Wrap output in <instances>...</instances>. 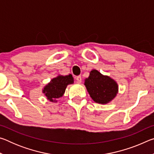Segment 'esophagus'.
<instances>
[{"label":"esophagus","instance_id":"34e87169","mask_svg":"<svg viewBox=\"0 0 154 154\" xmlns=\"http://www.w3.org/2000/svg\"><path fill=\"white\" fill-rule=\"evenodd\" d=\"M76 80H77V82L78 83H82V77H81V76H77L76 77Z\"/></svg>","mask_w":154,"mask_h":154}]
</instances>
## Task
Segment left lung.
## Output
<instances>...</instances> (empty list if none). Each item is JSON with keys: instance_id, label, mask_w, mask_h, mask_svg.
<instances>
[{"instance_id": "obj_1", "label": "left lung", "mask_w": 154, "mask_h": 154, "mask_svg": "<svg viewBox=\"0 0 154 154\" xmlns=\"http://www.w3.org/2000/svg\"><path fill=\"white\" fill-rule=\"evenodd\" d=\"M84 85L92 100L103 105L111 102L118 93V85L116 81L95 69L90 71Z\"/></svg>"}]
</instances>
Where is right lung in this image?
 <instances>
[{
    "label": "right lung",
    "mask_w": 154,
    "mask_h": 154,
    "mask_svg": "<svg viewBox=\"0 0 154 154\" xmlns=\"http://www.w3.org/2000/svg\"><path fill=\"white\" fill-rule=\"evenodd\" d=\"M74 79L72 75H60L52 79L43 89L47 99L52 103H57V99L62 97L68 85L72 84Z\"/></svg>",
    "instance_id": "obj_1"
}]
</instances>
